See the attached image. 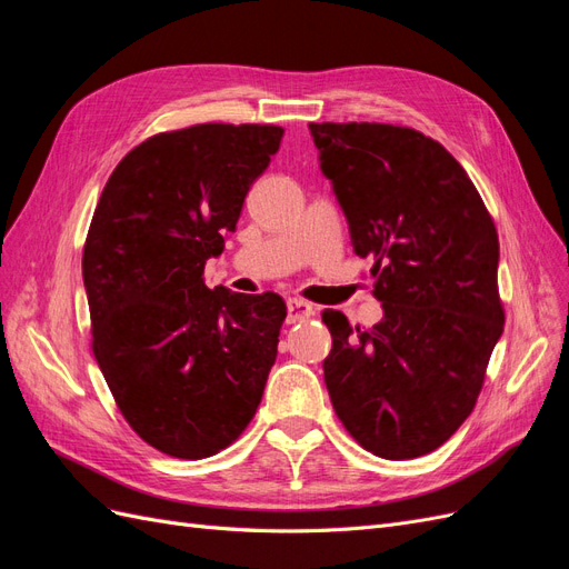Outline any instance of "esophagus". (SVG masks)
Returning a JSON list of instances; mask_svg holds the SVG:
<instances>
[{
	"label": "esophagus",
	"mask_w": 569,
	"mask_h": 569,
	"mask_svg": "<svg viewBox=\"0 0 569 569\" xmlns=\"http://www.w3.org/2000/svg\"><path fill=\"white\" fill-rule=\"evenodd\" d=\"M316 311H313V303L308 301H301V299H289L287 301V322L295 325V322H301L306 318H311Z\"/></svg>",
	"instance_id": "1"
}]
</instances>
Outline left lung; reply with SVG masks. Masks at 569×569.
Wrapping results in <instances>:
<instances>
[{"label":"left lung","instance_id":"obj_1","mask_svg":"<svg viewBox=\"0 0 569 569\" xmlns=\"http://www.w3.org/2000/svg\"><path fill=\"white\" fill-rule=\"evenodd\" d=\"M322 176L375 263L382 320L370 330L325 311V385L366 451L418 458L470 416L496 341L498 234L462 166L439 142L385 123H311Z\"/></svg>","mask_w":569,"mask_h":569}]
</instances>
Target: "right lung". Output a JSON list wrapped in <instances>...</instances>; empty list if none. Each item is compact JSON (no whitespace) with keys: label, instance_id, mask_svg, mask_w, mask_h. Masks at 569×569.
<instances>
[{"label":"right lung","instance_id":"1","mask_svg":"<svg viewBox=\"0 0 569 569\" xmlns=\"http://www.w3.org/2000/svg\"><path fill=\"white\" fill-rule=\"evenodd\" d=\"M278 126L161 132L116 166L82 253L92 351L130 427L176 458L230 446L261 403L287 316L282 297L209 289Z\"/></svg>","mask_w":569,"mask_h":569}]
</instances>
